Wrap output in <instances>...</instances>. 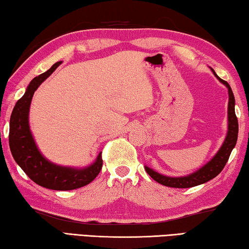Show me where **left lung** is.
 Here are the masks:
<instances>
[{"instance_id": "8db88e82", "label": "left lung", "mask_w": 249, "mask_h": 249, "mask_svg": "<svg viewBox=\"0 0 249 249\" xmlns=\"http://www.w3.org/2000/svg\"><path fill=\"white\" fill-rule=\"evenodd\" d=\"M213 72L214 75L221 80V83H223L228 88V96H230V100H228V131H227L226 139L224 141L221 149L218 150V152L215 154V157L212 159L206 165L202 166V168L198 171H196V172H194L190 175H186V177H182V178L165 177V175H162L160 173L156 172V171H153L152 169L148 168V166H145L146 173H148L154 181H157L162 185L170 186V187H178V189H186V187L196 186L212 180V178L217 177V175L222 172V170L224 169V166H225L226 162L228 161V158L231 156V150L235 148L236 141H237V137H238V120H237V117L235 115L234 93L231 91V88L230 85H228L227 81L219 78V77L215 74L214 71Z\"/></svg>"}]
</instances>
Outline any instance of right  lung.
<instances>
[{"label": "right lung", "instance_id": "obj_1", "mask_svg": "<svg viewBox=\"0 0 249 249\" xmlns=\"http://www.w3.org/2000/svg\"><path fill=\"white\" fill-rule=\"evenodd\" d=\"M60 63L62 62L54 64L47 71L35 77L28 85L24 96L15 104L10 119L9 142L14 160L33 182L46 189L69 191L79 189L95 180L103 168L101 152L96 162L88 168L78 170L56 165L40 154L28 124V110L33 95Z\"/></svg>", "mask_w": 249, "mask_h": 249}]
</instances>
